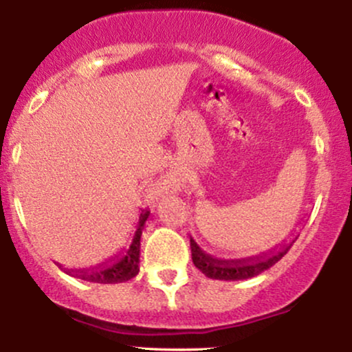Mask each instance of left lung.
Instances as JSON below:
<instances>
[{
    "mask_svg": "<svg viewBox=\"0 0 352 352\" xmlns=\"http://www.w3.org/2000/svg\"><path fill=\"white\" fill-rule=\"evenodd\" d=\"M296 238H294V240H296ZM294 240L280 246L278 250L273 248L266 253H260L256 254V256L241 258V260H220V258L212 256V254L205 253L204 250L197 245V241L193 240V238H190V248H192L193 265H195L205 276L212 278V280L238 281L258 276V274L263 273L265 270L272 268L274 263H278V261L288 253V250L292 248Z\"/></svg>",
    "mask_w": 352,
    "mask_h": 352,
    "instance_id": "left-lung-1",
    "label": "left lung"
}]
</instances>
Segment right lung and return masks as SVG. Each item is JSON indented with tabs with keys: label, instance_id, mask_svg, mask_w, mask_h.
Segmentation results:
<instances>
[{
	"label": "right lung",
	"instance_id": "obj_1",
	"mask_svg": "<svg viewBox=\"0 0 352 352\" xmlns=\"http://www.w3.org/2000/svg\"><path fill=\"white\" fill-rule=\"evenodd\" d=\"M151 212L148 210H142L139 215V221H137V228L132 238V243L129 246L127 252L122 253V256H117L111 260V263H104L96 266V268L87 270H64L71 276H78L84 281L91 283H102V285H114V283H124L129 281L139 274V263H140V236H142V230L145 227ZM59 268H63L58 263Z\"/></svg>",
	"mask_w": 352,
	"mask_h": 352
}]
</instances>
